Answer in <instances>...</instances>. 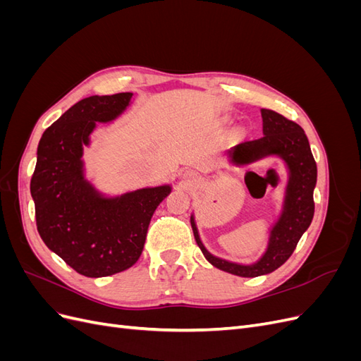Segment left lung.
Listing matches in <instances>:
<instances>
[{
    "mask_svg": "<svg viewBox=\"0 0 361 361\" xmlns=\"http://www.w3.org/2000/svg\"><path fill=\"white\" fill-rule=\"evenodd\" d=\"M264 120V137L243 141L231 152V161L235 166L255 162L264 157L276 155L286 162L289 180L286 187L285 204L269 235L265 255L253 265H239L211 255L200 241V236L191 215V227L195 243L209 264L239 277H257L269 274L281 267L293 253L300 238L307 231L314 214L313 190L318 169L312 155L309 140L302 128L272 110L262 108Z\"/></svg>",
    "mask_w": 361,
    "mask_h": 361,
    "instance_id": "1",
    "label": "left lung"
}]
</instances>
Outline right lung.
I'll return each instance as SVG.
<instances>
[{"instance_id":"obj_1","label":"right lung","mask_w":361,"mask_h":361,"mask_svg":"<svg viewBox=\"0 0 361 361\" xmlns=\"http://www.w3.org/2000/svg\"><path fill=\"white\" fill-rule=\"evenodd\" d=\"M133 93L90 96L76 102L43 133L30 191L40 238L85 277H106L133 267L147 227L170 185L106 199L84 179L82 146L96 122L122 114Z\"/></svg>"}]
</instances>
